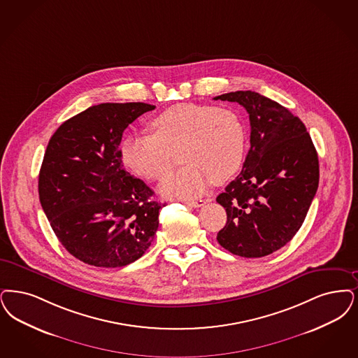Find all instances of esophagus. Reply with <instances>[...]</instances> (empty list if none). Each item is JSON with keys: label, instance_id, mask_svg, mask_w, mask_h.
<instances>
[{"label": "esophagus", "instance_id": "esophagus-1", "mask_svg": "<svg viewBox=\"0 0 358 358\" xmlns=\"http://www.w3.org/2000/svg\"><path fill=\"white\" fill-rule=\"evenodd\" d=\"M185 203L192 208H201L205 205V200H186Z\"/></svg>", "mask_w": 358, "mask_h": 358}]
</instances>
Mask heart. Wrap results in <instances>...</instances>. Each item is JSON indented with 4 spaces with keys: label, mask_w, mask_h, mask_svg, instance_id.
<instances>
[{
    "label": "heart",
    "mask_w": 358,
    "mask_h": 358,
    "mask_svg": "<svg viewBox=\"0 0 358 358\" xmlns=\"http://www.w3.org/2000/svg\"><path fill=\"white\" fill-rule=\"evenodd\" d=\"M152 128L155 134H134L122 141L121 159L137 176L159 181L172 171L173 150L182 148L185 166L159 187L166 197L200 196L213 181H228L243 164L245 129L230 109L181 102L156 115Z\"/></svg>",
    "instance_id": "heart-1"
}]
</instances>
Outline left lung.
<instances>
[{"label": "left lung", "instance_id": "left-lung-1", "mask_svg": "<svg viewBox=\"0 0 358 358\" xmlns=\"http://www.w3.org/2000/svg\"><path fill=\"white\" fill-rule=\"evenodd\" d=\"M215 100L238 102L250 121L243 171L217 197L228 215L217 241L236 256L264 257L300 229L318 187V156L302 121L278 102L252 90Z\"/></svg>", "mask_w": 358, "mask_h": 358}]
</instances>
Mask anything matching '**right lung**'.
Instances as JSON below:
<instances>
[{
	"instance_id": "right-lung-1",
	"label": "right lung",
	"mask_w": 358,
	"mask_h": 358,
	"mask_svg": "<svg viewBox=\"0 0 358 358\" xmlns=\"http://www.w3.org/2000/svg\"><path fill=\"white\" fill-rule=\"evenodd\" d=\"M156 106L106 102L66 120L48 143L38 176L43 212L58 241L99 268H121L148 250L164 203L122 165V133Z\"/></svg>"
}]
</instances>
